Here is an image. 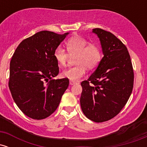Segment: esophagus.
Here are the masks:
<instances>
[{"instance_id":"1","label":"esophagus","mask_w":147,"mask_h":147,"mask_svg":"<svg viewBox=\"0 0 147 147\" xmlns=\"http://www.w3.org/2000/svg\"><path fill=\"white\" fill-rule=\"evenodd\" d=\"M76 82H74V81H72V80H70V85H74V84H75Z\"/></svg>"}]
</instances>
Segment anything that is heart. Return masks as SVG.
<instances>
[{
	"instance_id": "heart-1",
	"label": "heart",
	"mask_w": 147,
	"mask_h": 147,
	"mask_svg": "<svg viewBox=\"0 0 147 147\" xmlns=\"http://www.w3.org/2000/svg\"><path fill=\"white\" fill-rule=\"evenodd\" d=\"M86 39L80 36L70 38L65 43L66 50L58 46L54 51L53 56L60 66L66 65L69 55L75 56L77 65L70 67L61 72V76L72 81H78L86 72V68H95L101 61L102 50L96 43H89Z\"/></svg>"
}]
</instances>
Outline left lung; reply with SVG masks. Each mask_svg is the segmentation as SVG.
Segmentation results:
<instances>
[{
    "mask_svg": "<svg viewBox=\"0 0 147 147\" xmlns=\"http://www.w3.org/2000/svg\"><path fill=\"white\" fill-rule=\"evenodd\" d=\"M104 57L95 72L81 83L84 114L95 122L113 118L129 100L133 87L132 63L126 47L109 32L95 28ZM92 83V85L90 84Z\"/></svg>",
    "mask_w": 147,
    "mask_h": 147,
    "instance_id": "1",
    "label": "left lung"
}]
</instances>
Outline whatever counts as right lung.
Instances as JSON below:
<instances>
[{"instance_id":"add662e5","label":"right lung","mask_w":147,"mask_h":147,"mask_svg":"<svg viewBox=\"0 0 147 147\" xmlns=\"http://www.w3.org/2000/svg\"><path fill=\"white\" fill-rule=\"evenodd\" d=\"M68 34L38 32L23 40L13 55L9 67L10 92L20 110L32 119H45L53 113L68 88V79L52 78L59 71L54 51Z\"/></svg>"}]
</instances>
